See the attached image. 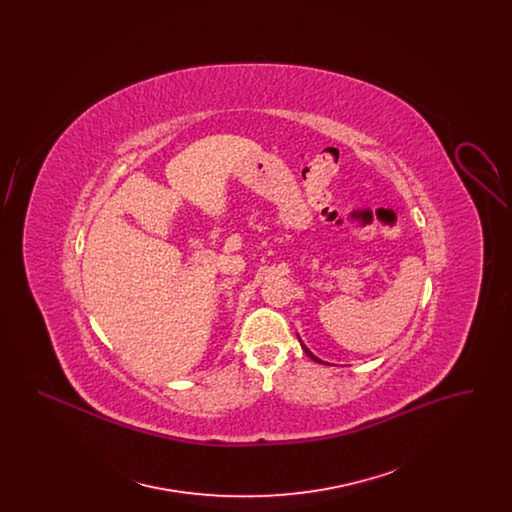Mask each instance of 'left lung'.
<instances>
[{
	"instance_id": "1",
	"label": "left lung",
	"mask_w": 512,
	"mask_h": 512,
	"mask_svg": "<svg viewBox=\"0 0 512 512\" xmlns=\"http://www.w3.org/2000/svg\"><path fill=\"white\" fill-rule=\"evenodd\" d=\"M301 347H303V349H305V353H307V355H309V357H311V359H313V361H317V363H322V361H320V359H317V357H315V355H313V353H311V351H309V349H307V347H305V345H303V343H301Z\"/></svg>"
}]
</instances>
